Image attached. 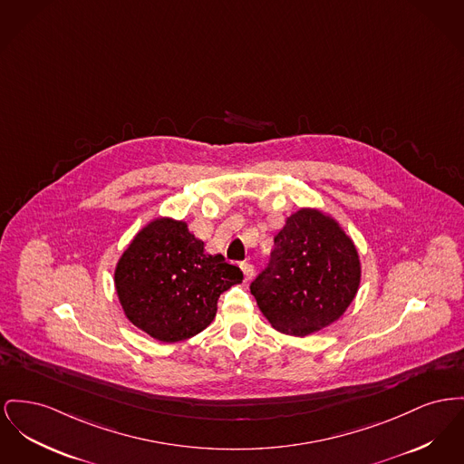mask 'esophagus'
Listing matches in <instances>:
<instances>
[{"label":"esophagus","instance_id":"obj_1","mask_svg":"<svg viewBox=\"0 0 464 464\" xmlns=\"http://www.w3.org/2000/svg\"><path fill=\"white\" fill-rule=\"evenodd\" d=\"M240 268H242V272L246 275V280H250V278L254 276V266H252V265H248V263H242V265H240Z\"/></svg>","mask_w":464,"mask_h":464}]
</instances>
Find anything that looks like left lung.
<instances>
[{
	"label": "left lung",
	"mask_w": 464,
	"mask_h": 464,
	"mask_svg": "<svg viewBox=\"0 0 464 464\" xmlns=\"http://www.w3.org/2000/svg\"><path fill=\"white\" fill-rule=\"evenodd\" d=\"M273 242L270 266L250 285L263 315L291 336L334 324L361 284L353 238L333 216L303 207L285 218Z\"/></svg>",
	"instance_id": "obj_1"
}]
</instances>
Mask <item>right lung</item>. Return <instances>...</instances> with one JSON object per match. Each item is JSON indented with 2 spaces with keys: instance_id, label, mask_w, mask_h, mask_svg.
<instances>
[{
  "instance_id": "add662e5",
  "label": "right lung",
  "mask_w": 464,
  "mask_h": 464,
  "mask_svg": "<svg viewBox=\"0 0 464 464\" xmlns=\"http://www.w3.org/2000/svg\"><path fill=\"white\" fill-rule=\"evenodd\" d=\"M244 273L208 254L186 220L147 222L121 254L113 284L126 319L163 343L188 340L210 326L218 296Z\"/></svg>"
}]
</instances>
